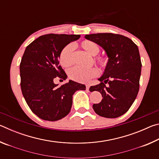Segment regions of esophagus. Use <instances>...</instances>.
Listing matches in <instances>:
<instances>
[{"mask_svg": "<svg viewBox=\"0 0 159 159\" xmlns=\"http://www.w3.org/2000/svg\"><path fill=\"white\" fill-rule=\"evenodd\" d=\"M85 86H86V90H89V88H90V85L88 84V83H86L85 84Z\"/></svg>", "mask_w": 159, "mask_h": 159, "instance_id": "1", "label": "esophagus"}]
</instances>
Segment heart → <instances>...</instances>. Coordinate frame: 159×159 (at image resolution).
<instances>
[{"instance_id": "1", "label": "heart", "mask_w": 159, "mask_h": 159, "mask_svg": "<svg viewBox=\"0 0 159 159\" xmlns=\"http://www.w3.org/2000/svg\"><path fill=\"white\" fill-rule=\"evenodd\" d=\"M80 46L90 55H98L99 51V45L96 43L89 40H85L80 43ZM60 64L63 67H68L74 63V48L71 44L66 45L61 49L59 56ZM95 60L101 68L105 69L109 64V60L106 56L99 55L95 57ZM69 77L71 80L77 82H87L92 78L98 76L99 71L95 67L83 69L80 66H74L69 69Z\"/></svg>"}]
</instances>
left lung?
<instances>
[{
  "label": "left lung",
  "mask_w": 159,
  "mask_h": 159,
  "mask_svg": "<svg viewBox=\"0 0 159 159\" xmlns=\"http://www.w3.org/2000/svg\"><path fill=\"white\" fill-rule=\"evenodd\" d=\"M85 38L103 48L109 57L108 66L98 79L101 83L90 88L91 92L99 91L103 98L93 104L94 111L105 118L120 116L130 108L139 92L142 63L138 48L120 34H93Z\"/></svg>",
  "instance_id": "8db88e82"
}]
</instances>
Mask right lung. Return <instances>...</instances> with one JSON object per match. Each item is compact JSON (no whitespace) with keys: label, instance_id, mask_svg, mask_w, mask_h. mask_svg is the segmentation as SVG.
Returning <instances> with one entry per match:
<instances>
[{"label":"right lung","instance_id":"obj_1","mask_svg":"<svg viewBox=\"0 0 159 159\" xmlns=\"http://www.w3.org/2000/svg\"><path fill=\"white\" fill-rule=\"evenodd\" d=\"M80 35L50 34L41 36L26 48L20 65L21 89L29 108L37 116L55 121L68 115L74 93L85 85L70 80L61 86L54 83L56 77L67 76L59 64L62 48Z\"/></svg>","mask_w":159,"mask_h":159}]
</instances>
